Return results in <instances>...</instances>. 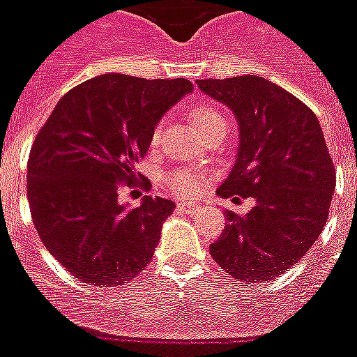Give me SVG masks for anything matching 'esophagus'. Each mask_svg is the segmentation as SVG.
Wrapping results in <instances>:
<instances>
[{"label":"esophagus","mask_w":357,"mask_h":357,"mask_svg":"<svg viewBox=\"0 0 357 357\" xmlns=\"http://www.w3.org/2000/svg\"><path fill=\"white\" fill-rule=\"evenodd\" d=\"M176 208H178V211H184V213H193L197 210V206L191 204V202H178Z\"/></svg>","instance_id":"esophagus-1"}]
</instances>
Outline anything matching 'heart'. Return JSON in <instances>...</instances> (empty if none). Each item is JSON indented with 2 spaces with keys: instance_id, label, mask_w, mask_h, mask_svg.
Returning <instances> with one entry per match:
<instances>
[{
  "instance_id": "obj_1",
  "label": "heart",
  "mask_w": 357,
  "mask_h": 357,
  "mask_svg": "<svg viewBox=\"0 0 357 357\" xmlns=\"http://www.w3.org/2000/svg\"><path fill=\"white\" fill-rule=\"evenodd\" d=\"M190 122L193 126L199 137L204 140L213 132H226V119L225 114L220 113L219 109H215L213 105H204L199 104L195 107H191L190 111ZM160 132L162 126H157L155 131L151 135V144L157 146L160 142ZM202 176L195 175V173L185 172V169H178V172H173L167 175L166 184L167 188L172 190V193L178 197H190L199 195L200 190H202Z\"/></svg>"
}]
</instances>
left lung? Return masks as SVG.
<instances>
[{
    "label": "left lung",
    "mask_w": 357,
    "mask_h": 357,
    "mask_svg": "<svg viewBox=\"0 0 357 357\" xmlns=\"http://www.w3.org/2000/svg\"><path fill=\"white\" fill-rule=\"evenodd\" d=\"M200 91L234 111L238 151L219 197H252L246 215L226 213L210 253L238 281L261 282L288 272L326 225L335 167L308 105L261 76L197 79Z\"/></svg>",
    "instance_id": "obj_1"
}]
</instances>
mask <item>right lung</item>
<instances>
[{
    "mask_svg": "<svg viewBox=\"0 0 357 357\" xmlns=\"http://www.w3.org/2000/svg\"><path fill=\"white\" fill-rule=\"evenodd\" d=\"M193 84L185 78L96 76L56 104L38 131L26 164V199L45 248L76 279L113 288L149 264L162 222L175 202L149 197L129 210L119 202L123 184L137 181L155 126Z\"/></svg>",
    "mask_w": 357,
    "mask_h": 357,
    "instance_id": "add662e5",
    "label": "right lung"
}]
</instances>
